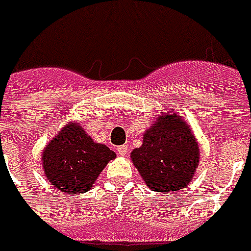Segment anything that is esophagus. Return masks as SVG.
<instances>
[{
  "label": "esophagus",
  "mask_w": 251,
  "mask_h": 251,
  "mask_svg": "<svg viewBox=\"0 0 251 251\" xmlns=\"http://www.w3.org/2000/svg\"><path fill=\"white\" fill-rule=\"evenodd\" d=\"M116 151H117V154H119V155H122V157H124V155L127 154V151H128V146H127V145L119 146Z\"/></svg>",
  "instance_id": "esophagus-1"
}]
</instances>
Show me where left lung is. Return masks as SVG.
I'll return each instance as SVG.
<instances>
[{
  "instance_id": "8db88e82",
  "label": "left lung",
  "mask_w": 251,
  "mask_h": 251,
  "mask_svg": "<svg viewBox=\"0 0 251 251\" xmlns=\"http://www.w3.org/2000/svg\"><path fill=\"white\" fill-rule=\"evenodd\" d=\"M147 188L170 193L186 186L199 166L200 147L195 135L177 113L158 117L143 135V143L131 152Z\"/></svg>"
}]
</instances>
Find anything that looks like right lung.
Returning <instances> with one entry per match:
<instances>
[{
  "instance_id": "right-lung-1",
  "label": "right lung",
  "mask_w": 251,
  "mask_h": 251,
  "mask_svg": "<svg viewBox=\"0 0 251 251\" xmlns=\"http://www.w3.org/2000/svg\"><path fill=\"white\" fill-rule=\"evenodd\" d=\"M115 158V151L93 142L79 123L72 122L46 146L42 161L51 185L65 193H85Z\"/></svg>"
}]
</instances>
